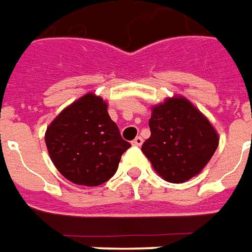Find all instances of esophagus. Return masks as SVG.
<instances>
[{
  "label": "esophagus",
  "mask_w": 252,
  "mask_h": 252,
  "mask_svg": "<svg viewBox=\"0 0 252 252\" xmlns=\"http://www.w3.org/2000/svg\"><path fill=\"white\" fill-rule=\"evenodd\" d=\"M132 144H134V146H139V147L142 146V144H143L142 136H136V138L132 140Z\"/></svg>",
  "instance_id": "1"
}]
</instances>
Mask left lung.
<instances>
[{"label":"left lung","mask_w":252,"mask_h":252,"mask_svg":"<svg viewBox=\"0 0 252 252\" xmlns=\"http://www.w3.org/2000/svg\"><path fill=\"white\" fill-rule=\"evenodd\" d=\"M150 128L143 154L168 182L183 183L198 176L219 146V135L207 117L182 96L155 105Z\"/></svg>","instance_id":"obj_1"}]
</instances>
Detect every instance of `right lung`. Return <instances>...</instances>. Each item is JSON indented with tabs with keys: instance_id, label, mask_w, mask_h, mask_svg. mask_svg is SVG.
Here are the masks:
<instances>
[{
	"instance_id": "add662e5",
	"label": "right lung",
	"mask_w": 252,
	"mask_h": 252,
	"mask_svg": "<svg viewBox=\"0 0 252 252\" xmlns=\"http://www.w3.org/2000/svg\"><path fill=\"white\" fill-rule=\"evenodd\" d=\"M45 144L58 172L82 186H98L110 180L122 154L131 147L110 120L108 104L92 92L52 121Z\"/></svg>"
}]
</instances>
